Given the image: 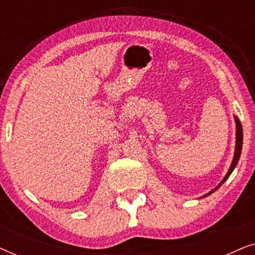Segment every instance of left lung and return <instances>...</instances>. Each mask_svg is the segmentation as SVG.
Returning <instances> with one entry per match:
<instances>
[{
    "mask_svg": "<svg viewBox=\"0 0 255 255\" xmlns=\"http://www.w3.org/2000/svg\"><path fill=\"white\" fill-rule=\"evenodd\" d=\"M236 123H237V145H236V152H235V158H233V161H232V165H231V167H230V169H229V172H228V174H226V176L224 177V179H223V181L221 183L218 184L217 187L215 188L214 190H211L210 193H209L208 195H210L211 193H214L215 190H217L219 187L222 186L223 183L225 182L226 181V179H228V177L230 176V174L232 173V170L235 169V167L237 166V163H238V160H239V158H240V153H242V148H243V128H242V124H240V122H239V120L238 118H236ZM205 196H207V195H205Z\"/></svg>",
    "mask_w": 255,
    "mask_h": 255,
    "instance_id": "left-lung-1",
    "label": "left lung"
}]
</instances>
